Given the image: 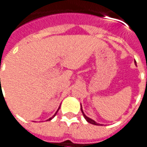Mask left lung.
Masks as SVG:
<instances>
[{
    "label": "left lung",
    "mask_w": 147,
    "mask_h": 147,
    "mask_svg": "<svg viewBox=\"0 0 147 147\" xmlns=\"http://www.w3.org/2000/svg\"><path fill=\"white\" fill-rule=\"evenodd\" d=\"M81 111H82V113H83V115H84V117L85 118V119L89 122V123H90V124H94V125H100L99 124H98V123H96L94 120H93L92 119H90V118H89V117H87L84 114V112H83V111H82V108H81Z\"/></svg>",
    "instance_id": "obj_1"
}]
</instances>
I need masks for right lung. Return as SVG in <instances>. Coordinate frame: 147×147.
Segmentation results:
<instances>
[{"instance_id":"obj_1","label":"right lung","mask_w":147,"mask_h":147,"mask_svg":"<svg viewBox=\"0 0 147 147\" xmlns=\"http://www.w3.org/2000/svg\"><path fill=\"white\" fill-rule=\"evenodd\" d=\"M55 115H56V114H55ZM55 115H54L53 116H55ZM53 117H52V118H53ZM52 118H50V119H49V120H50V119H52Z\"/></svg>"}]
</instances>
